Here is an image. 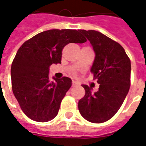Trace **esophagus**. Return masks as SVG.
Listing matches in <instances>:
<instances>
[{"instance_id":"1","label":"esophagus","mask_w":146,"mask_h":146,"mask_svg":"<svg viewBox=\"0 0 146 146\" xmlns=\"http://www.w3.org/2000/svg\"><path fill=\"white\" fill-rule=\"evenodd\" d=\"M78 85V84L76 82V81H73L72 82V87H76V86Z\"/></svg>"}]
</instances>
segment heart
<instances>
[{
    "label": "heart",
    "mask_w": 146,
    "mask_h": 146,
    "mask_svg": "<svg viewBox=\"0 0 146 146\" xmlns=\"http://www.w3.org/2000/svg\"><path fill=\"white\" fill-rule=\"evenodd\" d=\"M71 74H72V75H75V74H76V71H74V70L72 71V72H71Z\"/></svg>",
    "instance_id": "obj_1"
}]
</instances>
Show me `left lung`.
<instances>
[{
	"label": "left lung",
	"mask_w": 146,
	"mask_h": 146,
	"mask_svg": "<svg viewBox=\"0 0 146 146\" xmlns=\"http://www.w3.org/2000/svg\"><path fill=\"white\" fill-rule=\"evenodd\" d=\"M91 42L95 58L91 72L99 84L98 92L82 85L85 95L78 102L81 116L95 123L111 119L119 110L131 86V60L119 43L95 30H80Z\"/></svg>",
	"instance_id": "1"
}]
</instances>
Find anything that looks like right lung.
<instances>
[{
    "instance_id": "1",
    "label": "right lung",
    "mask_w": 146,
    "mask_h": 146,
    "mask_svg": "<svg viewBox=\"0 0 146 146\" xmlns=\"http://www.w3.org/2000/svg\"><path fill=\"white\" fill-rule=\"evenodd\" d=\"M86 41L79 30H50L36 34L19 48L11 67V88L21 110L29 118L48 122L57 116L72 80L63 76L51 81L49 67L61 63L66 45Z\"/></svg>"
}]
</instances>
